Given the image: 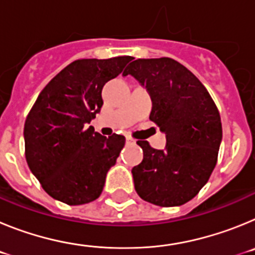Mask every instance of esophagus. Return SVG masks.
Instances as JSON below:
<instances>
[{
	"label": "esophagus",
	"mask_w": 255,
	"mask_h": 255,
	"mask_svg": "<svg viewBox=\"0 0 255 255\" xmlns=\"http://www.w3.org/2000/svg\"><path fill=\"white\" fill-rule=\"evenodd\" d=\"M126 141H128L129 144H135V139L130 138V136H128V138H126Z\"/></svg>",
	"instance_id": "34e87169"
}]
</instances>
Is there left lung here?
<instances>
[{"label":"left lung","instance_id":"8db88e82","mask_svg":"<svg viewBox=\"0 0 255 255\" xmlns=\"http://www.w3.org/2000/svg\"><path fill=\"white\" fill-rule=\"evenodd\" d=\"M147 88L150 121L166 134V148L138 140L143 161L131 170L135 190L159 207L185 204L199 193L217 163L221 117L199 79L168 57L138 58L123 73Z\"/></svg>","mask_w":255,"mask_h":255}]
</instances>
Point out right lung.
I'll return each instance as SVG.
<instances>
[{"mask_svg":"<svg viewBox=\"0 0 255 255\" xmlns=\"http://www.w3.org/2000/svg\"><path fill=\"white\" fill-rule=\"evenodd\" d=\"M130 56L83 58L67 65L39 93L24 125L25 158L42 188L69 206L100 197L125 136L87 128L103 105L102 88L123 73Z\"/></svg>","mask_w":255,"mask_h":255,"instance_id":"add662e5","label":"right lung"}]
</instances>
